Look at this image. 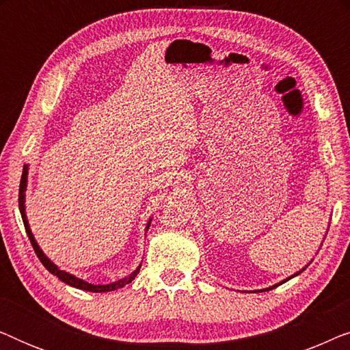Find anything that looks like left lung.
<instances>
[{"instance_id":"obj_1","label":"left lung","mask_w":350,"mask_h":350,"mask_svg":"<svg viewBox=\"0 0 350 350\" xmlns=\"http://www.w3.org/2000/svg\"><path fill=\"white\" fill-rule=\"evenodd\" d=\"M295 275H298V274H295ZM275 286H277V285H274V286H271V288H266V291H267V290H272V288H275Z\"/></svg>"}]
</instances>
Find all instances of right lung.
<instances>
[{
    "label": "right lung",
    "instance_id": "1",
    "mask_svg": "<svg viewBox=\"0 0 350 350\" xmlns=\"http://www.w3.org/2000/svg\"><path fill=\"white\" fill-rule=\"evenodd\" d=\"M25 186H27V167H23V172H22V178H21V186H18V210H21V215H22V219H23V224H25V231L28 234V239H30L31 245H33V250H35L36 256L40 258V261L42 262V266L46 267L47 271L51 272L52 275L59 277L62 282H65V284H68L71 286H75V288H79V290H85V291H94V293H102V291H113V290H118L121 288V286L127 285L129 282H132L135 279V275L138 274V271H140L142 266L137 267V271H133L131 275L126 277V279L122 280H118L114 282V284H109V285H92V284H88V282L78 279V277L68 274V272L65 271H60L59 267H57L54 262H52L49 258H46L44 253L41 252V248L38 247V243L35 241V237H33V234L30 231V226H28V221H27V217H25ZM148 228H150V223H148Z\"/></svg>",
    "mask_w": 350,
    "mask_h": 350
}]
</instances>
